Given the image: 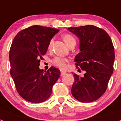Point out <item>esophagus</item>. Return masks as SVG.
<instances>
[{"instance_id": "1", "label": "esophagus", "mask_w": 121, "mask_h": 121, "mask_svg": "<svg viewBox=\"0 0 121 121\" xmlns=\"http://www.w3.org/2000/svg\"><path fill=\"white\" fill-rule=\"evenodd\" d=\"M65 73H66V72H65V71H60V75H61V76L64 75V74H65Z\"/></svg>"}]
</instances>
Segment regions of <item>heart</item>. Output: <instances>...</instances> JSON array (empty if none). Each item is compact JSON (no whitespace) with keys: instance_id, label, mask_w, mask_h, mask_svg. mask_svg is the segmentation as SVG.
<instances>
[{"instance_id":"b5f03b06","label":"heart","mask_w":121,"mask_h":121,"mask_svg":"<svg viewBox=\"0 0 121 121\" xmlns=\"http://www.w3.org/2000/svg\"><path fill=\"white\" fill-rule=\"evenodd\" d=\"M62 38L69 47L71 46L75 47L76 44V40L73 35H71V34H69V33H66L62 36ZM52 43H53V40H51L48 43V49H50L52 48ZM67 62H68V60L67 59L61 57H57L54 58V59L53 60V64H54V65H56V67H57L58 68H59L60 69H62V70L65 69L67 67Z\"/></svg>"}]
</instances>
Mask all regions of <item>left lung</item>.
Wrapping results in <instances>:
<instances>
[{
    "label": "left lung",
    "mask_w": 121,
    "mask_h": 121,
    "mask_svg": "<svg viewBox=\"0 0 121 121\" xmlns=\"http://www.w3.org/2000/svg\"><path fill=\"white\" fill-rule=\"evenodd\" d=\"M68 30L80 42L81 52L74 59L76 67L86 71L83 77L74 74L71 93L79 102H91L104 94L113 73L114 45L108 33L93 25L71 27Z\"/></svg>",
    "instance_id": "1"
}]
</instances>
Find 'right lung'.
Masks as SVG:
<instances>
[{
  "label": "right lung",
  "mask_w": 121,
  "mask_h": 121,
  "mask_svg": "<svg viewBox=\"0 0 121 121\" xmlns=\"http://www.w3.org/2000/svg\"><path fill=\"white\" fill-rule=\"evenodd\" d=\"M58 29L34 25L20 31L14 38L9 51L11 76L22 99L35 104L50 97L52 86L60 72L52 66L44 72L39 69L40 60Z\"/></svg>",
  "instance_id": "add662e5"
}]
</instances>
